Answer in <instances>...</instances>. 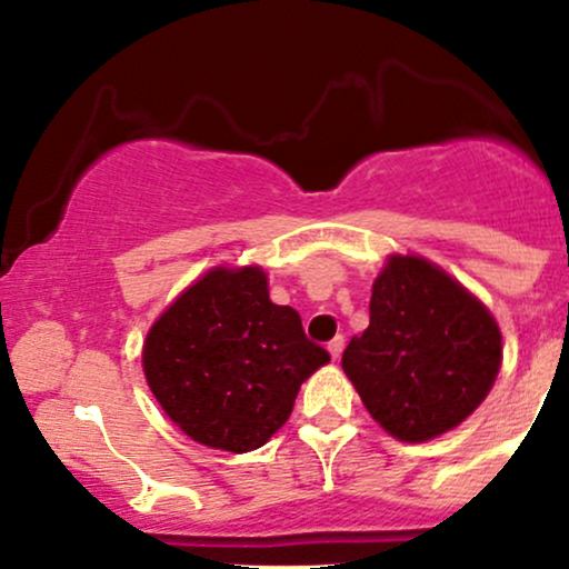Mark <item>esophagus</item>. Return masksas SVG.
<instances>
[{"label":"esophagus","instance_id":"esophagus-1","mask_svg":"<svg viewBox=\"0 0 569 569\" xmlns=\"http://www.w3.org/2000/svg\"><path fill=\"white\" fill-rule=\"evenodd\" d=\"M342 350H345V339H342V337L331 339V342H329V352H331V358H335V361H337L339 356H342Z\"/></svg>","mask_w":569,"mask_h":569}]
</instances>
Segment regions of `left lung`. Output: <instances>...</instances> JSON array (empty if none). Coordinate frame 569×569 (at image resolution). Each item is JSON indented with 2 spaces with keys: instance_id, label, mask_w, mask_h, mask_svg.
I'll return each instance as SVG.
<instances>
[{
  "instance_id": "1",
  "label": "left lung",
  "mask_w": 569,
  "mask_h": 569,
  "mask_svg": "<svg viewBox=\"0 0 569 569\" xmlns=\"http://www.w3.org/2000/svg\"><path fill=\"white\" fill-rule=\"evenodd\" d=\"M500 361L492 312L441 267L398 253L371 286L369 329L342 352L369 415L409 443L436 439L473 415Z\"/></svg>"
}]
</instances>
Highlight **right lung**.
Returning a JSON list of instances; mask_svg holds the SVG:
<instances>
[{
	"instance_id": "add662e5",
	"label": "right lung",
	"mask_w": 569,
	"mask_h": 569,
	"mask_svg": "<svg viewBox=\"0 0 569 569\" xmlns=\"http://www.w3.org/2000/svg\"><path fill=\"white\" fill-rule=\"evenodd\" d=\"M329 358L293 307L270 302L259 267H217L149 329L143 375L189 439L240 455L270 441Z\"/></svg>"
}]
</instances>
